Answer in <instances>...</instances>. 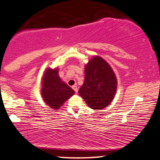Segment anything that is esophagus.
<instances>
[{
  "instance_id": "34e87169",
  "label": "esophagus",
  "mask_w": 160,
  "mask_h": 160,
  "mask_svg": "<svg viewBox=\"0 0 160 160\" xmlns=\"http://www.w3.org/2000/svg\"><path fill=\"white\" fill-rule=\"evenodd\" d=\"M72 88L74 90V92H76V93H78V86H77L76 85H74V86H72Z\"/></svg>"
}]
</instances>
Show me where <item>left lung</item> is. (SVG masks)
Segmentation results:
<instances>
[{
  "instance_id": "left-lung-1",
  "label": "left lung",
  "mask_w": 160,
  "mask_h": 160,
  "mask_svg": "<svg viewBox=\"0 0 160 160\" xmlns=\"http://www.w3.org/2000/svg\"><path fill=\"white\" fill-rule=\"evenodd\" d=\"M85 80L79 89L80 95L90 108L102 109L114 99L117 78L105 59L95 56L85 65Z\"/></svg>"
}]
</instances>
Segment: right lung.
Segmentation results:
<instances>
[{
  "label": "right lung",
  "mask_w": 160,
  "mask_h": 160,
  "mask_svg": "<svg viewBox=\"0 0 160 160\" xmlns=\"http://www.w3.org/2000/svg\"><path fill=\"white\" fill-rule=\"evenodd\" d=\"M58 68H48L42 80L41 95L48 106L55 110L60 109L75 92L61 80Z\"/></svg>",
  "instance_id": "1"
}]
</instances>
